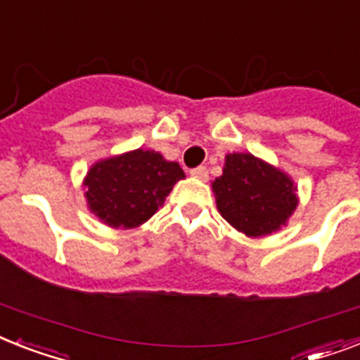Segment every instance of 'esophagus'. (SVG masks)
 Instances as JSON below:
<instances>
[{
	"mask_svg": "<svg viewBox=\"0 0 360 360\" xmlns=\"http://www.w3.org/2000/svg\"><path fill=\"white\" fill-rule=\"evenodd\" d=\"M190 175H192V177H198V179H207V177H209V170H207V166H198V168H192V170H190Z\"/></svg>",
	"mask_w": 360,
	"mask_h": 360,
	"instance_id": "obj_1",
	"label": "esophagus"
}]
</instances>
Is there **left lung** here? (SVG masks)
Returning a JSON list of instances; mask_svg holds the SVG:
<instances>
[{
    "instance_id": "left-lung-1",
    "label": "left lung",
    "mask_w": 360,
    "mask_h": 360,
    "mask_svg": "<svg viewBox=\"0 0 360 360\" xmlns=\"http://www.w3.org/2000/svg\"><path fill=\"white\" fill-rule=\"evenodd\" d=\"M212 190L220 214L248 236L277 231L297 205L290 177L251 153L227 155Z\"/></svg>"
}]
</instances>
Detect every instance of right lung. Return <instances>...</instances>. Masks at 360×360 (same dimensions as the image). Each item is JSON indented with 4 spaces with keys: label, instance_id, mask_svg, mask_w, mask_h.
I'll return each mask as SVG.
<instances>
[{
    "label": "right lung",
    "instance_id": "add662e5",
    "mask_svg": "<svg viewBox=\"0 0 360 360\" xmlns=\"http://www.w3.org/2000/svg\"><path fill=\"white\" fill-rule=\"evenodd\" d=\"M183 177L177 162L157 151L134 150L96 162L84 177V195L99 220L131 229L150 220Z\"/></svg>",
    "mask_w": 360,
    "mask_h": 360
}]
</instances>
